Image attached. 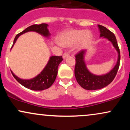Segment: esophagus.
I'll return each instance as SVG.
<instances>
[{
	"instance_id": "esophagus-1",
	"label": "esophagus",
	"mask_w": 130,
	"mask_h": 130,
	"mask_svg": "<svg viewBox=\"0 0 130 130\" xmlns=\"http://www.w3.org/2000/svg\"><path fill=\"white\" fill-rule=\"evenodd\" d=\"M70 56V54H69V53H65L63 54V59H65V58H67V57H68V56Z\"/></svg>"
}]
</instances>
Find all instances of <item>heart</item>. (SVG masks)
Segmentation results:
<instances>
[{
  "label": "heart",
  "mask_w": 130,
  "mask_h": 130,
  "mask_svg": "<svg viewBox=\"0 0 130 130\" xmlns=\"http://www.w3.org/2000/svg\"><path fill=\"white\" fill-rule=\"evenodd\" d=\"M93 38L92 33L89 30L71 29L62 32L59 36V41L61 45L70 46L77 43L79 49L86 47Z\"/></svg>",
  "instance_id": "heart-1"
}]
</instances>
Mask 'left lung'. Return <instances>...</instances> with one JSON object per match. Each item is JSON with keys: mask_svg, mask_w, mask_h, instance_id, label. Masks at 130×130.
<instances>
[{"mask_svg": "<svg viewBox=\"0 0 130 130\" xmlns=\"http://www.w3.org/2000/svg\"><path fill=\"white\" fill-rule=\"evenodd\" d=\"M100 32V37L107 38L112 43L118 53V59L116 65L109 72L103 75H95L92 74L87 68L84 61V55L86 50H81L75 56L76 64L74 74L78 84L83 89L88 90H94L102 89L107 86L114 80L117 74L120 65V53L116 36L105 27L98 25Z\"/></svg>", "mask_w": 130, "mask_h": 130, "instance_id": "obj_1", "label": "left lung"}]
</instances>
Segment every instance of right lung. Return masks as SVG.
I'll return each mask as SVG.
<instances>
[{
    "instance_id": "1",
    "label": "right lung",
    "mask_w": 130,
    "mask_h": 130,
    "mask_svg": "<svg viewBox=\"0 0 130 130\" xmlns=\"http://www.w3.org/2000/svg\"><path fill=\"white\" fill-rule=\"evenodd\" d=\"M47 24L43 23L41 24H34L28 27L24 30L19 33L15 37L12 47L18 37L22 34L27 32H36L43 36L49 37L50 36V33L47 29ZM62 60L63 58L62 56H51L43 71L36 77L31 79H22L16 76L11 71V72L15 79L24 87L32 90H43L50 88L54 83L57 74L58 67Z\"/></svg>"
}]
</instances>
